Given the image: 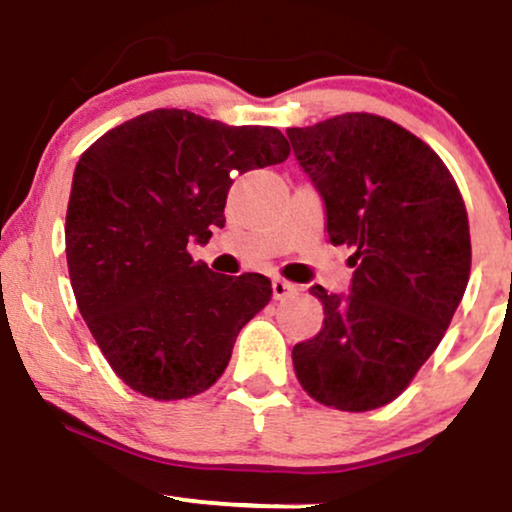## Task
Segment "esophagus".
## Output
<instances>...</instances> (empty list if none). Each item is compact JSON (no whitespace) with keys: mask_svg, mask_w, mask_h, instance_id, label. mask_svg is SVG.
I'll return each mask as SVG.
<instances>
[{"mask_svg":"<svg viewBox=\"0 0 512 512\" xmlns=\"http://www.w3.org/2000/svg\"><path fill=\"white\" fill-rule=\"evenodd\" d=\"M294 292H297V285H292V282L280 280V278L273 280V297L275 299H287Z\"/></svg>","mask_w":512,"mask_h":512,"instance_id":"esophagus-1","label":"esophagus"}]
</instances>
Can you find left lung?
I'll return each mask as SVG.
<instances>
[{"instance_id": "obj_1", "label": "left lung", "mask_w": 512, "mask_h": 512, "mask_svg": "<svg viewBox=\"0 0 512 512\" xmlns=\"http://www.w3.org/2000/svg\"><path fill=\"white\" fill-rule=\"evenodd\" d=\"M287 136L326 208L328 242L354 251L350 294L311 287L323 326L294 345V374L323 405L376 410L410 386L465 294V203L443 160L390 119L350 112Z\"/></svg>"}]
</instances>
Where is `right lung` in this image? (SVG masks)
Returning <instances> with one entry per match:
<instances>
[{"label": "right lung", "mask_w": 512, "mask_h": 512, "mask_svg": "<svg viewBox=\"0 0 512 512\" xmlns=\"http://www.w3.org/2000/svg\"><path fill=\"white\" fill-rule=\"evenodd\" d=\"M273 126H227L153 110L107 131L78 160L66 263L78 311L126 386L153 400L203 393L227 369L239 330L268 304L266 275L194 263L225 225L237 174L287 160Z\"/></svg>", "instance_id": "obj_1"}]
</instances>
